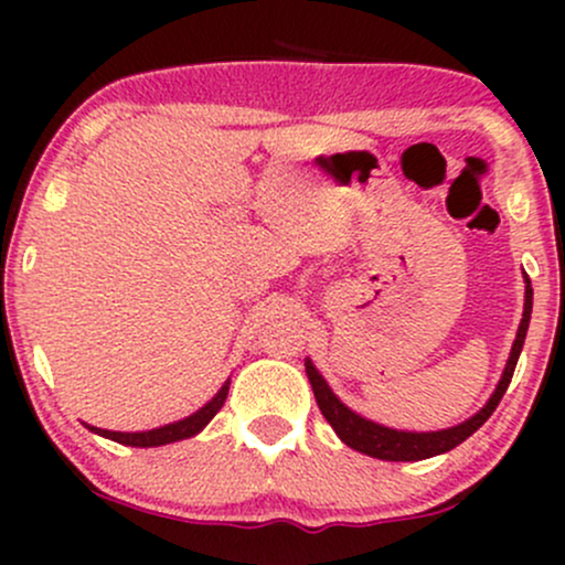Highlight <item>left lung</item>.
Here are the masks:
<instances>
[{"instance_id":"1","label":"left lung","mask_w":565,"mask_h":565,"mask_svg":"<svg viewBox=\"0 0 565 565\" xmlns=\"http://www.w3.org/2000/svg\"><path fill=\"white\" fill-rule=\"evenodd\" d=\"M531 300H534V289H531V281L526 276V305H523V319L521 327H518V337L512 342L510 350V359L508 366H504L502 380H499L494 395L489 398L481 412L476 417H470L468 423L449 427V430H438V433H401V430H391V427H382L369 423V419L359 417V414L350 412L348 406H342L337 401V395L329 391V385L323 382V377L316 372V366L310 361H305V372H308L310 385H313V395H316V404H319L321 414L327 417V423L334 427V433L340 436L350 449L369 454V457H377V459H387V462H414V459H427V457H436V454H444L454 449V446L462 444L465 438H470L472 433L481 427L486 419L494 414V408L502 401L504 391H508L512 372H515L518 364V355H521L523 340H526V329L531 321Z\"/></svg>"}]
</instances>
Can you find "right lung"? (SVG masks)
<instances>
[{
    "label": "right lung",
    "mask_w": 565,
    "mask_h": 565,
    "mask_svg": "<svg viewBox=\"0 0 565 565\" xmlns=\"http://www.w3.org/2000/svg\"><path fill=\"white\" fill-rule=\"evenodd\" d=\"M225 395H228V382H225L223 391H220L215 398L210 401V404L201 406L196 414H191V417H188V419H180V423L157 427V430H148V433H116V430H100V427H93V430L100 433V436L116 440V444H125V446H140V449H146V446H164V444H172V440L196 436L201 427L210 423V419L215 417L220 408H223Z\"/></svg>",
    "instance_id": "1"
}]
</instances>
